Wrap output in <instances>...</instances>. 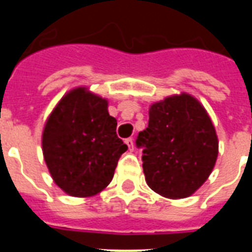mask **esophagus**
Returning a JSON list of instances; mask_svg holds the SVG:
<instances>
[{
    "mask_svg": "<svg viewBox=\"0 0 252 252\" xmlns=\"http://www.w3.org/2000/svg\"><path fill=\"white\" fill-rule=\"evenodd\" d=\"M126 146H128V149H129L130 152H132V150H133V148H134L133 140H132V138H126Z\"/></svg>",
    "mask_w": 252,
    "mask_h": 252,
    "instance_id": "34e87169",
    "label": "esophagus"
}]
</instances>
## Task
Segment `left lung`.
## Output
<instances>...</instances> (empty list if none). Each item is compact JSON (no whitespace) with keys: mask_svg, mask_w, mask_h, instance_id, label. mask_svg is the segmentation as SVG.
I'll return each mask as SVG.
<instances>
[{"mask_svg":"<svg viewBox=\"0 0 252 252\" xmlns=\"http://www.w3.org/2000/svg\"><path fill=\"white\" fill-rule=\"evenodd\" d=\"M136 145L142 148L148 186L168 199L188 197L199 189L219 156L209 115L186 93L150 106L149 124L138 133Z\"/></svg>","mask_w":252,"mask_h":252,"instance_id":"left-lung-1","label":"left lung"}]
</instances>
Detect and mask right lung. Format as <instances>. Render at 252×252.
<instances>
[{
	"mask_svg": "<svg viewBox=\"0 0 252 252\" xmlns=\"http://www.w3.org/2000/svg\"><path fill=\"white\" fill-rule=\"evenodd\" d=\"M108 102L86 87H77L57 103L45 123L41 146L55 183L76 197L104 189L128 146L116 134Z\"/></svg>",
	"mask_w": 252,
	"mask_h": 252,
	"instance_id": "add662e5",
	"label": "right lung"
}]
</instances>
